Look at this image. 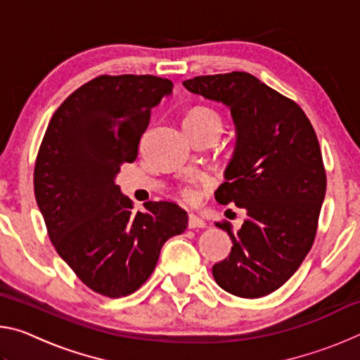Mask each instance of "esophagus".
Masks as SVG:
<instances>
[{
  "instance_id": "34e87169",
  "label": "esophagus",
  "mask_w": 360,
  "mask_h": 360,
  "mask_svg": "<svg viewBox=\"0 0 360 360\" xmlns=\"http://www.w3.org/2000/svg\"><path fill=\"white\" fill-rule=\"evenodd\" d=\"M205 227H206V222L202 217H198L195 214L188 216V229H205Z\"/></svg>"
}]
</instances>
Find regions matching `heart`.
Segmentation results:
<instances>
[{"label":"heart","instance_id":"heart-1","mask_svg":"<svg viewBox=\"0 0 360 360\" xmlns=\"http://www.w3.org/2000/svg\"><path fill=\"white\" fill-rule=\"evenodd\" d=\"M187 119L214 120V122H217L219 125H221V117H219V114L214 111V109L206 108V106H200V108L192 109V111L186 115V120ZM181 193H182V197L188 200V202H193V200L197 198V188H195L193 186H186L184 188H182Z\"/></svg>","mask_w":360,"mask_h":360}]
</instances>
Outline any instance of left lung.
<instances>
[{"label": "left lung", "instance_id": "left-lung-1", "mask_svg": "<svg viewBox=\"0 0 360 360\" xmlns=\"http://www.w3.org/2000/svg\"><path fill=\"white\" fill-rule=\"evenodd\" d=\"M182 85L230 109L236 143L221 205L246 211L238 231L219 222L231 238L229 259L212 266L229 294L259 298L288 281L311 249L327 178L318 136L303 109L243 71L197 76Z\"/></svg>", "mask_w": 360, "mask_h": 360}]
</instances>
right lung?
<instances>
[{"mask_svg":"<svg viewBox=\"0 0 360 360\" xmlns=\"http://www.w3.org/2000/svg\"><path fill=\"white\" fill-rule=\"evenodd\" d=\"M173 92L169 79L98 76L52 115L34 163V197L49 238L76 276L96 294L119 298L148 281L160 249L187 229L172 202L133 211L114 179L138 157L150 111Z\"/></svg>","mask_w":360,"mask_h":360,"instance_id":"add662e5","label":"right lung"}]
</instances>
